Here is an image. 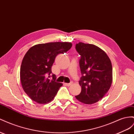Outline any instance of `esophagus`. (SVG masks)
I'll list each match as a JSON object with an SVG mask.
<instances>
[{
    "label": "esophagus",
    "mask_w": 134,
    "mask_h": 134,
    "mask_svg": "<svg viewBox=\"0 0 134 134\" xmlns=\"http://www.w3.org/2000/svg\"><path fill=\"white\" fill-rule=\"evenodd\" d=\"M64 85H65L67 86H70L71 85V83H64Z\"/></svg>",
    "instance_id": "esophagus-1"
}]
</instances>
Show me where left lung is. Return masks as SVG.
Here are the masks:
<instances>
[{"label": "left lung", "mask_w": 134, "mask_h": 134, "mask_svg": "<svg viewBox=\"0 0 134 134\" xmlns=\"http://www.w3.org/2000/svg\"><path fill=\"white\" fill-rule=\"evenodd\" d=\"M75 49L81 55V92L75 96L79 102L92 104L103 98L113 81L111 61L103 49L92 44L79 42Z\"/></svg>", "instance_id": "1"}]
</instances>
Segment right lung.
Here are the masks:
<instances>
[{"instance_id":"obj_1","label":"right lung","mask_w":134,"mask_h":134,"mask_svg":"<svg viewBox=\"0 0 134 134\" xmlns=\"http://www.w3.org/2000/svg\"><path fill=\"white\" fill-rule=\"evenodd\" d=\"M72 46L70 42H51L36 44L25 54L20 68V80L25 92L39 104L51 102L61 83L56 82L51 68L57 55Z\"/></svg>"}]
</instances>
